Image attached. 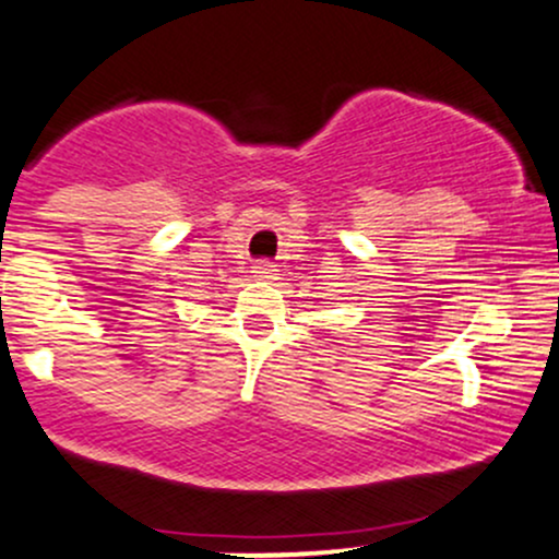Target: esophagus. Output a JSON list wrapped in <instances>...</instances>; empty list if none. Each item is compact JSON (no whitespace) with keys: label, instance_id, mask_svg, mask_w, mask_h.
<instances>
[{"label":"esophagus","instance_id":"esophagus-1","mask_svg":"<svg viewBox=\"0 0 559 559\" xmlns=\"http://www.w3.org/2000/svg\"><path fill=\"white\" fill-rule=\"evenodd\" d=\"M254 273L260 281H275L278 278V265H273V262H257Z\"/></svg>","mask_w":559,"mask_h":559}]
</instances>
